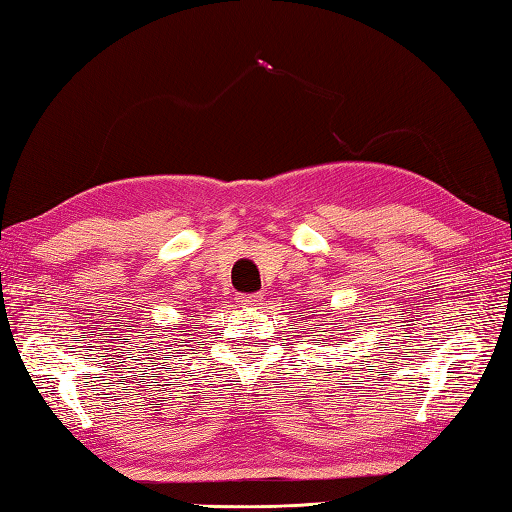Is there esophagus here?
<instances>
[{"instance_id": "1", "label": "esophagus", "mask_w": 512, "mask_h": 512, "mask_svg": "<svg viewBox=\"0 0 512 512\" xmlns=\"http://www.w3.org/2000/svg\"><path fill=\"white\" fill-rule=\"evenodd\" d=\"M262 299H264L262 295H239L237 303H239V306H257V303Z\"/></svg>"}]
</instances>
